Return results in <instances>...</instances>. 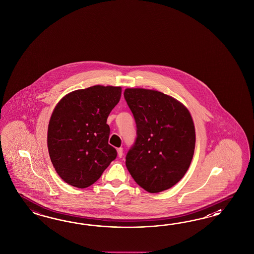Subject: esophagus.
<instances>
[{"label":"esophagus","mask_w":254,"mask_h":254,"mask_svg":"<svg viewBox=\"0 0 254 254\" xmlns=\"http://www.w3.org/2000/svg\"><path fill=\"white\" fill-rule=\"evenodd\" d=\"M117 154H118L119 157H122V156H123V148H122V147H120V148L117 149Z\"/></svg>","instance_id":"1"}]
</instances>
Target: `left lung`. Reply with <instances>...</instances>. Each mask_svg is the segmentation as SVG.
Masks as SVG:
<instances>
[{"mask_svg": "<svg viewBox=\"0 0 254 254\" xmlns=\"http://www.w3.org/2000/svg\"><path fill=\"white\" fill-rule=\"evenodd\" d=\"M137 127V137L126 155L134 181L149 192L176 185L192 161L195 131L189 111L164 93L127 88L124 92Z\"/></svg>", "mask_w": 254, "mask_h": 254, "instance_id": "1", "label": "left lung"}]
</instances>
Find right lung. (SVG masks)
Masks as SVG:
<instances>
[{
    "label": "right lung",
    "instance_id": "obj_1",
    "mask_svg": "<svg viewBox=\"0 0 254 254\" xmlns=\"http://www.w3.org/2000/svg\"><path fill=\"white\" fill-rule=\"evenodd\" d=\"M121 92L119 86L94 85L69 93L55 108L47 146L57 173L68 185L90 186L116 159L106 123Z\"/></svg>",
    "mask_w": 254,
    "mask_h": 254
}]
</instances>
